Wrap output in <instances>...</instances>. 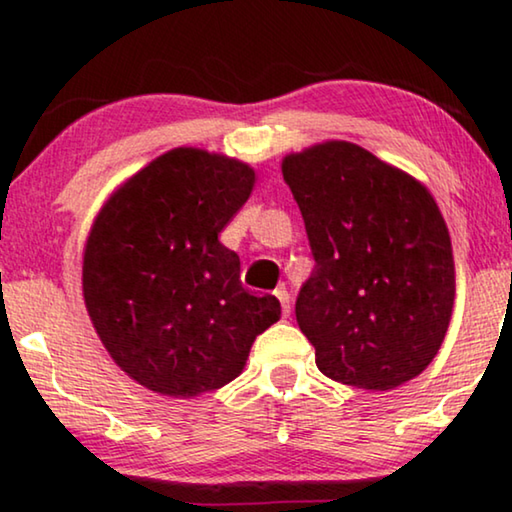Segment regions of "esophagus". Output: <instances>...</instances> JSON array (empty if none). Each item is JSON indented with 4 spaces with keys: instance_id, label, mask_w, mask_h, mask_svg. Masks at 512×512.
<instances>
[{
    "instance_id": "34e87169",
    "label": "esophagus",
    "mask_w": 512,
    "mask_h": 512,
    "mask_svg": "<svg viewBox=\"0 0 512 512\" xmlns=\"http://www.w3.org/2000/svg\"><path fill=\"white\" fill-rule=\"evenodd\" d=\"M275 296H277L279 303H282V314H284V317H289V314H291V296H289V291H286L284 286H282V289L275 291Z\"/></svg>"
}]
</instances>
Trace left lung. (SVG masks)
I'll return each instance as SVG.
<instances>
[{
    "label": "left lung",
    "mask_w": 512,
    "mask_h": 512,
    "mask_svg": "<svg viewBox=\"0 0 512 512\" xmlns=\"http://www.w3.org/2000/svg\"><path fill=\"white\" fill-rule=\"evenodd\" d=\"M282 174L317 263L296 300L317 368L356 389L410 382L454 307L452 242L429 188L342 139L289 153Z\"/></svg>",
    "instance_id": "obj_1"
}]
</instances>
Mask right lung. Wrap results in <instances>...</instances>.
I'll use <instances>...</instances> for the list:
<instances>
[{
	"label": "right lung",
	"instance_id": "obj_1",
	"mask_svg": "<svg viewBox=\"0 0 512 512\" xmlns=\"http://www.w3.org/2000/svg\"><path fill=\"white\" fill-rule=\"evenodd\" d=\"M254 167L179 146L104 200L83 249V300L111 359L160 396L226 387L282 314L240 282L219 233L249 200Z\"/></svg>",
	"mask_w": 512,
	"mask_h": 512
}]
</instances>
